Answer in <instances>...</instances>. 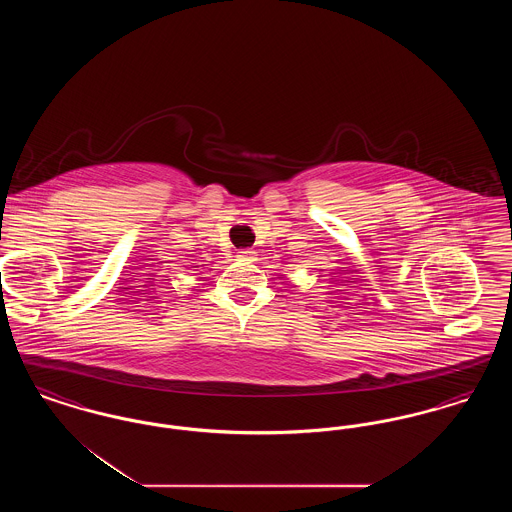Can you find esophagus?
I'll use <instances>...</instances> for the list:
<instances>
[{
    "instance_id": "esophagus-1",
    "label": "esophagus",
    "mask_w": 512,
    "mask_h": 512,
    "mask_svg": "<svg viewBox=\"0 0 512 512\" xmlns=\"http://www.w3.org/2000/svg\"><path fill=\"white\" fill-rule=\"evenodd\" d=\"M238 259H240V261H253V259H255V251H251V249H242V251L238 253Z\"/></svg>"
}]
</instances>
